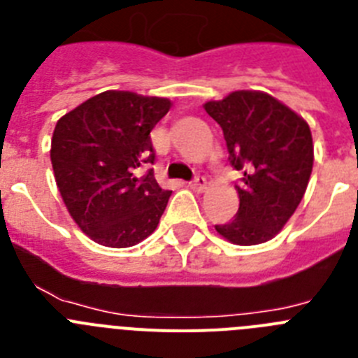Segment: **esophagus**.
<instances>
[{"label": "esophagus", "mask_w": 358, "mask_h": 358, "mask_svg": "<svg viewBox=\"0 0 358 358\" xmlns=\"http://www.w3.org/2000/svg\"><path fill=\"white\" fill-rule=\"evenodd\" d=\"M206 185H208L206 177H202V176H197L194 181H189V188L197 189V192H202V189L206 188Z\"/></svg>", "instance_id": "obj_1"}]
</instances>
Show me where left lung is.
Masks as SVG:
<instances>
[{"label":"left lung","instance_id":"1","mask_svg":"<svg viewBox=\"0 0 358 358\" xmlns=\"http://www.w3.org/2000/svg\"><path fill=\"white\" fill-rule=\"evenodd\" d=\"M204 109L222 127L231 166L243 173L235 186L240 197L235 218L215 229L236 245L274 238L308 186L314 164L308 123L260 91H235L204 103Z\"/></svg>","mask_w":358,"mask_h":358}]
</instances>
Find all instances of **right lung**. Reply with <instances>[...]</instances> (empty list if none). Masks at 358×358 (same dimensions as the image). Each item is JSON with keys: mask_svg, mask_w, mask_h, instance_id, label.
Segmentation results:
<instances>
[{"mask_svg": "<svg viewBox=\"0 0 358 358\" xmlns=\"http://www.w3.org/2000/svg\"><path fill=\"white\" fill-rule=\"evenodd\" d=\"M169 98L103 91L69 110L52 138L53 173L73 220L106 248H131L154 233L172 195L157 185L150 131Z\"/></svg>", "mask_w": 358, "mask_h": 358, "instance_id": "1", "label": "right lung"}]
</instances>
